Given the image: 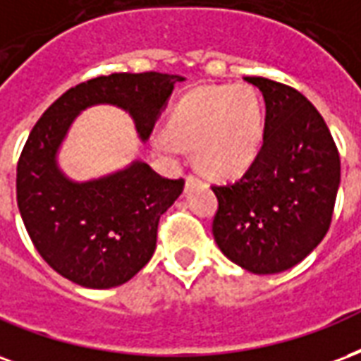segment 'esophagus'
Instances as JSON below:
<instances>
[{"instance_id":"esophagus-1","label":"esophagus","mask_w":361,"mask_h":361,"mask_svg":"<svg viewBox=\"0 0 361 361\" xmlns=\"http://www.w3.org/2000/svg\"><path fill=\"white\" fill-rule=\"evenodd\" d=\"M196 183H200V178L196 177V175H188V177H186V186H190V184Z\"/></svg>"}]
</instances>
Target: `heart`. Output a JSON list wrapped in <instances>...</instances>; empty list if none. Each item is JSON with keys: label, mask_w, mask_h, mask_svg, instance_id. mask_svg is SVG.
I'll return each mask as SVG.
<instances>
[{"label": "heart", "mask_w": 361, "mask_h": 361, "mask_svg": "<svg viewBox=\"0 0 361 361\" xmlns=\"http://www.w3.org/2000/svg\"><path fill=\"white\" fill-rule=\"evenodd\" d=\"M262 134V102L250 86H204L178 102L169 130H157L154 146L163 155L194 148L206 173L231 177L254 161Z\"/></svg>", "instance_id": "obj_1"}]
</instances>
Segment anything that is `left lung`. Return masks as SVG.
<instances>
[{
  "mask_svg": "<svg viewBox=\"0 0 361 361\" xmlns=\"http://www.w3.org/2000/svg\"><path fill=\"white\" fill-rule=\"evenodd\" d=\"M265 102L262 148L238 180L213 184V236L221 252L257 275L300 264L333 219L341 157L325 121L298 90L246 76Z\"/></svg>",
  "mask_w": 361,
  "mask_h": 361,
  "instance_id": "obj_1",
  "label": "left lung"
}]
</instances>
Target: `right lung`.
<instances>
[{
    "mask_svg": "<svg viewBox=\"0 0 361 361\" xmlns=\"http://www.w3.org/2000/svg\"><path fill=\"white\" fill-rule=\"evenodd\" d=\"M163 73H113L69 88L30 130L17 165V204L34 248L61 277L86 288L119 286L155 252L159 217L180 196L184 178H165L148 163L90 183H71L55 163L78 111L113 104L133 115L148 140L175 82Z\"/></svg>",
    "mask_w": 361,
    "mask_h": 361,
    "instance_id": "1",
    "label": "right lung"
}]
</instances>
